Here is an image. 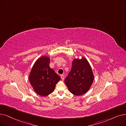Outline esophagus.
I'll return each mask as SVG.
<instances>
[{
    "instance_id": "34e87169",
    "label": "esophagus",
    "mask_w": 126,
    "mask_h": 126,
    "mask_svg": "<svg viewBox=\"0 0 126 126\" xmlns=\"http://www.w3.org/2000/svg\"><path fill=\"white\" fill-rule=\"evenodd\" d=\"M61 78L62 80H64V76L63 75H61Z\"/></svg>"
}]
</instances>
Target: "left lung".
I'll return each mask as SVG.
<instances>
[{"label": "left lung", "mask_w": 126, "mask_h": 126, "mask_svg": "<svg viewBox=\"0 0 126 126\" xmlns=\"http://www.w3.org/2000/svg\"><path fill=\"white\" fill-rule=\"evenodd\" d=\"M94 79L89 62L82 57L81 59L78 58L73 60L72 69L64 81L71 93L80 96L89 91Z\"/></svg>", "instance_id": "left-lung-1"}]
</instances>
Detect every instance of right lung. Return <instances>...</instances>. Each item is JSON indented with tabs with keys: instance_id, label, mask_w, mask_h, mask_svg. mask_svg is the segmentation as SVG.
<instances>
[{
	"instance_id": "add662e5",
	"label": "right lung",
	"mask_w": 126,
	"mask_h": 126,
	"mask_svg": "<svg viewBox=\"0 0 126 126\" xmlns=\"http://www.w3.org/2000/svg\"><path fill=\"white\" fill-rule=\"evenodd\" d=\"M50 58L42 56L33 66L29 79L36 93L46 96L53 92L56 84L61 79L53 69L49 66Z\"/></svg>"
}]
</instances>
